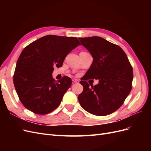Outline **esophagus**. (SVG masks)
<instances>
[{
    "label": "esophagus",
    "instance_id": "34e87169",
    "mask_svg": "<svg viewBox=\"0 0 151 151\" xmlns=\"http://www.w3.org/2000/svg\"><path fill=\"white\" fill-rule=\"evenodd\" d=\"M72 82L74 83H79V80H77V79H73Z\"/></svg>",
    "mask_w": 151,
    "mask_h": 151
}]
</instances>
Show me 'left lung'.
Here are the masks:
<instances>
[{
	"label": "left lung",
	"instance_id": "obj_1",
	"mask_svg": "<svg viewBox=\"0 0 151 151\" xmlns=\"http://www.w3.org/2000/svg\"><path fill=\"white\" fill-rule=\"evenodd\" d=\"M79 39L93 58L89 69L80 81L84 89L78 96L79 102L93 115H109L122 106L130 93L134 76L132 65L118 45L99 36ZM90 78L98 79L99 83L90 86L85 81Z\"/></svg>",
	"mask_w": 151,
	"mask_h": 151
}]
</instances>
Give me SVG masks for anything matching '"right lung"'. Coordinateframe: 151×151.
<instances>
[{"label": "right lung", "instance_id": "add662e5", "mask_svg": "<svg viewBox=\"0 0 151 151\" xmlns=\"http://www.w3.org/2000/svg\"><path fill=\"white\" fill-rule=\"evenodd\" d=\"M81 43L76 37L47 35L24 48L18 58L13 82L21 102L29 111L45 115L55 109L70 88L72 80L52 77L54 67Z\"/></svg>", "mask_w": 151, "mask_h": 151}]
</instances>
